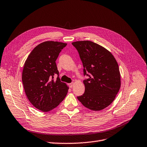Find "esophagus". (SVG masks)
<instances>
[{
    "instance_id": "obj_1",
    "label": "esophagus",
    "mask_w": 147,
    "mask_h": 147,
    "mask_svg": "<svg viewBox=\"0 0 147 147\" xmlns=\"http://www.w3.org/2000/svg\"><path fill=\"white\" fill-rule=\"evenodd\" d=\"M74 82H71V83L69 84V86L70 88H72L73 86H74Z\"/></svg>"
}]
</instances>
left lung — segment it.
Masks as SVG:
<instances>
[{
	"label": "left lung",
	"instance_id": "left-lung-1",
	"mask_svg": "<svg viewBox=\"0 0 147 147\" xmlns=\"http://www.w3.org/2000/svg\"><path fill=\"white\" fill-rule=\"evenodd\" d=\"M72 44L79 53L84 75L89 77L83 81L84 93L77 98L88 109L102 110L114 100L121 86L118 63L110 51L93 42L76 41Z\"/></svg>",
	"mask_w": 147,
	"mask_h": 147
}]
</instances>
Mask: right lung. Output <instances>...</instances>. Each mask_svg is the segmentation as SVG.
Wrapping results in <instances>:
<instances>
[{
	"label": "right lung",
	"instance_id": "obj_1",
	"mask_svg": "<svg viewBox=\"0 0 147 147\" xmlns=\"http://www.w3.org/2000/svg\"><path fill=\"white\" fill-rule=\"evenodd\" d=\"M67 44L45 41L38 45L28 55L22 73L26 94L30 102L39 110L50 111L63 100L69 87L61 82L55 63L59 54Z\"/></svg>",
	"mask_w": 147,
	"mask_h": 147
}]
</instances>
